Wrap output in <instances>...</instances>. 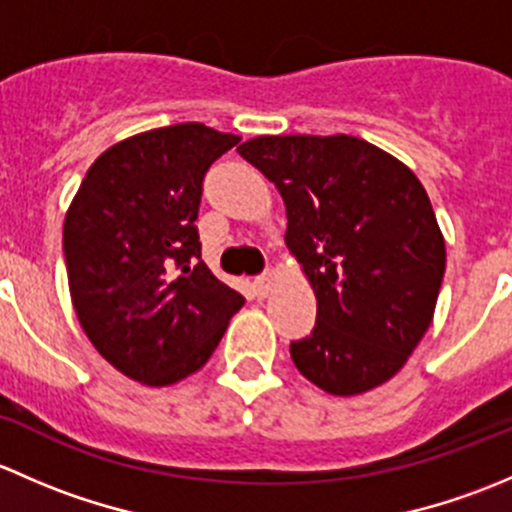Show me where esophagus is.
Segmentation results:
<instances>
[{"label":"esophagus","mask_w":512,"mask_h":512,"mask_svg":"<svg viewBox=\"0 0 512 512\" xmlns=\"http://www.w3.org/2000/svg\"><path fill=\"white\" fill-rule=\"evenodd\" d=\"M272 282H275V272L267 270L262 272L260 277H257V289H260V294H267L272 289Z\"/></svg>","instance_id":"1"}]
</instances>
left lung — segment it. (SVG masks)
Listing matches in <instances>:
<instances>
[{
    "instance_id": "8db88e82",
    "label": "left lung",
    "mask_w": 512,
    "mask_h": 512,
    "mask_svg": "<svg viewBox=\"0 0 512 512\" xmlns=\"http://www.w3.org/2000/svg\"><path fill=\"white\" fill-rule=\"evenodd\" d=\"M237 153L287 208L285 242L317 297L312 334L289 344L334 396L389 381L426 334L446 242L414 170L356 136H257Z\"/></svg>"
}]
</instances>
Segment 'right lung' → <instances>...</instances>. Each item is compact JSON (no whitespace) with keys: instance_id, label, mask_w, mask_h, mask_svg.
Here are the masks:
<instances>
[{"instance_id":"1","label":"right lung","mask_w":512,"mask_h":512,"mask_svg":"<svg viewBox=\"0 0 512 512\" xmlns=\"http://www.w3.org/2000/svg\"><path fill=\"white\" fill-rule=\"evenodd\" d=\"M240 143L203 123L153 128L94 160L64 220L69 292L96 352L128 379L195 374L245 297L200 260L210 165Z\"/></svg>"}]
</instances>
